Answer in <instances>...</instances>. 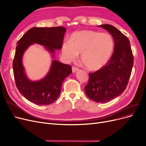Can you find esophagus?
I'll return each instance as SVG.
<instances>
[{
	"instance_id": "obj_1",
	"label": "esophagus",
	"mask_w": 146,
	"mask_h": 146,
	"mask_svg": "<svg viewBox=\"0 0 146 146\" xmlns=\"http://www.w3.org/2000/svg\"><path fill=\"white\" fill-rule=\"evenodd\" d=\"M79 70V68H77V67H72V72H73V73H74V72H77L78 70Z\"/></svg>"
}]
</instances>
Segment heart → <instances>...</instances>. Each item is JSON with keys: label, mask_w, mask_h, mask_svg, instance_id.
Returning a JSON list of instances; mask_svg holds the SVG:
<instances>
[{"label": "heart", "mask_w": 146, "mask_h": 146, "mask_svg": "<svg viewBox=\"0 0 146 146\" xmlns=\"http://www.w3.org/2000/svg\"><path fill=\"white\" fill-rule=\"evenodd\" d=\"M113 50V40L107 33L82 30L73 33L69 42H64L62 52L68 61H74L81 55L84 65L90 70L102 68L109 61Z\"/></svg>", "instance_id": "obj_1"}]
</instances>
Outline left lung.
Instances as JSON below:
<instances>
[{"instance_id": "left-lung-1", "label": "left lung", "mask_w": 146, "mask_h": 146, "mask_svg": "<svg viewBox=\"0 0 146 146\" xmlns=\"http://www.w3.org/2000/svg\"><path fill=\"white\" fill-rule=\"evenodd\" d=\"M98 27L111 35L115 42L114 51L102 68L89 73L85 87L86 96L97 103H106L119 96L128 85L134 64V57L128 37L110 24Z\"/></svg>"}]
</instances>
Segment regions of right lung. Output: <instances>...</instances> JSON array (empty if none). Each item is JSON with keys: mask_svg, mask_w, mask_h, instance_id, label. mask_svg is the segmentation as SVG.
<instances>
[{"mask_svg": "<svg viewBox=\"0 0 146 146\" xmlns=\"http://www.w3.org/2000/svg\"><path fill=\"white\" fill-rule=\"evenodd\" d=\"M66 29L33 27L29 30L17 42L13 61V71L18 91L27 100L39 106L54 103L60 94L62 82L72 73V66L53 60L46 76L38 81L28 79L23 65V56L29 46L35 43L45 48L54 56L55 49H61Z\"/></svg>", "mask_w": 146, "mask_h": 146, "instance_id": "1", "label": "right lung"}]
</instances>
